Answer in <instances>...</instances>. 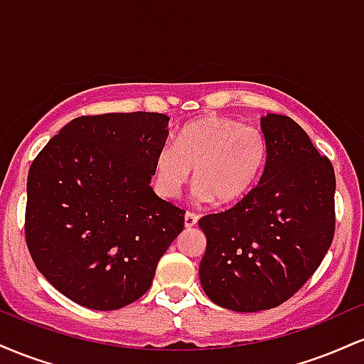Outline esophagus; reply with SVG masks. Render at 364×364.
I'll return each mask as SVG.
<instances>
[{
	"label": "esophagus",
	"instance_id": "34e87169",
	"mask_svg": "<svg viewBox=\"0 0 364 364\" xmlns=\"http://www.w3.org/2000/svg\"><path fill=\"white\" fill-rule=\"evenodd\" d=\"M198 220V215L193 214V212H186L185 214V228H193Z\"/></svg>",
	"mask_w": 364,
	"mask_h": 364
}]
</instances>
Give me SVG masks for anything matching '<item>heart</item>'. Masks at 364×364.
Returning a JSON list of instances; mask_svg holds the SVG:
<instances>
[{"label": "heart", "mask_w": 364, "mask_h": 364, "mask_svg": "<svg viewBox=\"0 0 364 364\" xmlns=\"http://www.w3.org/2000/svg\"><path fill=\"white\" fill-rule=\"evenodd\" d=\"M269 147L257 127L208 114L185 124L174 145L166 144L154 161L157 193L174 198L195 169L196 198L228 207L257 186Z\"/></svg>", "instance_id": "heart-1"}]
</instances>
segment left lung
Here are the masks:
<instances>
[{
  "mask_svg": "<svg viewBox=\"0 0 364 364\" xmlns=\"http://www.w3.org/2000/svg\"><path fill=\"white\" fill-rule=\"evenodd\" d=\"M269 156L260 183L235 207L198 220L207 236L200 282L232 311H262L296 294L336 232L332 162L289 116L262 118Z\"/></svg>",
  "mask_w": 364,
  "mask_h": 364,
  "instance_id": "8db88e82",
  "label": "left lung"
}]
</instances>
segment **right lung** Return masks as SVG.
<instances>
[{"label": "right lung", "instance_id": "1", "mask_svg": "<svg viewBox=\"0 0 364 364\" xmlns=\"http://www.w3.org/2000/svg\"><path fill=\"white\" fill-rule=\"evenodd\" d=\"M161 112H109L70 121L27 178L25 241L37 270L85 308L118 310L150 289L185 210L150 186L166 145Z\"/></svg>", "mask_w": 364, "mask_h": 364}]
</instances>
